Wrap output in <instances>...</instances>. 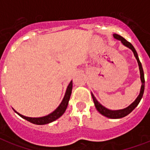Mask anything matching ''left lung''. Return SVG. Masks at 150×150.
I'll use <instances>...</instances> for the list:
<instances>
[{"label": "left lung", "instance_id": "8db88e82", "mask_svg": "<svg viewBox=\"0 0 150 150\" xmlns=\"http://www.w3.org/2000/svg\"><path fill=\"white\" fill-rule=\"evenodd\" d=\"M114 39L116 40H120V42H122V44L125 46L126 47L129 48L132 50V52H133V55L135 56L136 59L137 60V62H138V65H139V73H140V80H141L142 85H141V88H140V91H139V95L137 96V98H136V100L132 103L130 105L127 107V108H124V109H120V110H110V109H108L105 107H104L98 101V100L96 99V98L94 97V94L91 92V96H92L93 101L94 103V105H95V108L98 110V111L100 113V114H102L104 117H107L108 118H111V119H119V118H122L126 117L127 115H128L129 114H130L132 111H133L134 109L136 108V107L139 104V101L143 98V92H144V88H145V79H144V73H143V67H142V64L140 62L139 59V57H138V55H137V52L136 51V50L134 49V47L133 46L130 42H129L128 41L125 40L124 37H122L121 36L118 34H113Z\"/></svg>", "mask_w": 150, "mask_h": 150}]
</instances>
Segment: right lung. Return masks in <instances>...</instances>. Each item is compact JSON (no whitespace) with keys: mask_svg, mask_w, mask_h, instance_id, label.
<instances>
[{"mask_svg":"<svg viewBox=\"0 0 150 150\" xmlns=\"http://www.w3.org/2000/svg\"><path fill=\"white\" fill-rule=\"evenodd\" d=\"M71 90H72V81H70V83L68 85L66 91H65V96H64L63 99H62V102L60 103L59 105L58 106V108L54 111L50 113V114L44 116V117H26V116L22 115L20 113L16 111L13 108V110L19 116H21V117L26 120L27 121L30 122V123H32V124H37V125H44V124H50V123H52V122L57 120L58 118H59L65 113V110H66V108L68 107V104H69V99H70V96H71Z\"/></svg>","mask_w":150,"mask_h":150,"instance_id":"obj_1","label":"right lung"}]
</instances>
